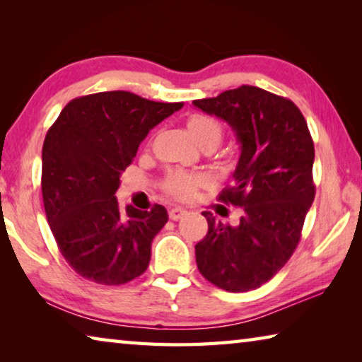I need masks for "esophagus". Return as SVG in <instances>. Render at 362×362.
<instances>
[{"instance_id": "obj_1", "label": "esophagus", "mask_w": 362, "mask_h": 362, "mask_svg": "<svg viewBox=\"0 0 362 362\" xmlns=\"http://www.w3.org/2000/svg\"><path fill=\"white\" fill-rule=\"evenodd\" d=\"M185 214H187V211L183 209V207H173V209H169L170 220H179L185 216Z\"/></svg>"}]
</instances>
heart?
<instances>
[{"instance_id":"b5f03b06","label":"heart","mask_w":362,"mask_h":362,"mask_svg":"<svg viewBox=\"0 0 362 362\" xmlns=\"http://www.w3.org/2000/svg\"><path fill=\"white\" fill-rule=\"evenodd\" d=\"M188 131L192 134L193 139L199 145L206 142H214L216 145L220 144L223 136V127L220 122L212 118L209 115H193L188 118ZM207 182V177L204 174H189L183 173V170H173L164 180L163 187L169 194L175 196V198L187 199L194 193V189L204 185Z\"/></svg>"}]
</instances>
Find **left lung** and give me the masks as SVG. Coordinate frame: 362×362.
I'll use <instances>...</instances> for the list:
<instances>
[{"label": "left lung", "instance_id": "1", "mask_svg": "<svg viewBox=\"0 0 362 362\" xmlns=\"http://www.w3.org/2000/svg\"><path fill=\"white\" fill-rule=\"evenodd\" d=\"M193 105L223 119L241 145L235 185L218 196L241 207L240 223L203 212L209 230L194 246L196 265L220 289L252 291L286 265L300 241L315 199L313 139L296 103L255 86Z\"/></svg>", "mask_w": 362, "mask_h": 362}]
</instances>
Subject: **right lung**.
I'll return each mask as SVG.
<instances>
[{
	"instance_id": "add662e5",
	"label": "right lung",
	"mask_w": 362,
	"mask_h": 362,
	"mask_svg": "<svg viewBox=\"0 0 362 362\" xmlns=\"http://www.w3.org/2000/svg\"><path fill=\"white\" fill-rule=\"evenodd\" d=\"M182 107L110 90L73 99L47 131L42 203L60 252L83 278L119 286L148 268L166 207L124 211L115 193L142 140Z\"/></svg>"
}]
</instances>
